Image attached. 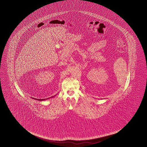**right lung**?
Instances as JSON below:
<instances>
[{
    "label": "right lung",
    "mask_w": 147,
    "mask_h": 147,
    "mask_svg": "<svg viewBox=\"0 0 147 147\" xmlns=\"http://www.w3.org/2000/svg\"><path fill=\"white\" fill-rule=\"evenodd\" d=\"M53 97L54 96H52L51 97ZM51 97H50V98H51ZM35 99H36V100H45V99H36V98H34Z\"/></svg>",
    "instance_id": "1"
}]
</instances>
